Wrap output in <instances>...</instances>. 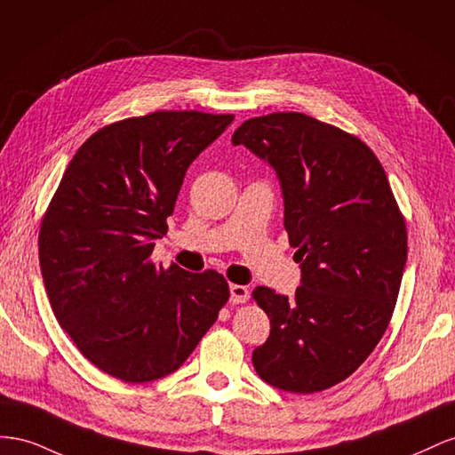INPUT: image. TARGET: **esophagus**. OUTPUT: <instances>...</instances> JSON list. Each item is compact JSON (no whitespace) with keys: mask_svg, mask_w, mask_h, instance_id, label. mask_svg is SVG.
I'll return each mask as SVG.
<instances>
[{"mask_svg":"<svg viewBox=\"0 0 455 455\" xmlns=\"http://www.w3.org/2000/svg\"><path fill=\"white\" fill-rule=\"evenodd\" d=\"M250 299V291L245 285H238V283H232L230 285V301L235 305H242Z\"/></svg>","mask_w":455,"mask_h":455,"instance_id":"1","label":"esophagus"}]
</instances>
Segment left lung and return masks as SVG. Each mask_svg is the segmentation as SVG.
I'll return each mask as SVG.
<instances>
[{"label":"left lung","instance_id":"8db88e82","mask_svg":"<svg viewBox=\"0 0 455 455\" xmlns=\"http://www.w3.org/2000/svg\"><path fill=\"white\" fill-rule=\"evenodd\" d=\"M232 142L275 167L303 275L293 297L265 285L251 293L270 318L255 371L282 391H323L360 368L393 318L408 257L404 215L378 156L339 127L272 112L243 122Z\"/></svg>","mask_w":455,"mask_h":455}]
</instances>
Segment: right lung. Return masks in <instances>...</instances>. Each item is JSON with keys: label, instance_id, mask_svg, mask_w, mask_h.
I'll list each match as a JSON object with an SVG mask.
<instances>
[{"label": "right lung", "instance_id": "obj_1", "mask_svg": "<svg viewBox=\"0 0 455 455\" xmlns=\"http://www.w3.org/2000/svg\"><path fill=\"white\" fill-rule=\"evenodd\" d=\"M232 114L160 110L114 122L77 148L40 227V267L60 328L125 383L173 373L230 291L217 270L164 268L150 255L188 165Z\"/></svg>", "mask_w": 455, "mask_h": 455}]
</instances>
